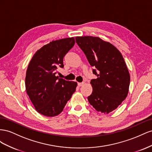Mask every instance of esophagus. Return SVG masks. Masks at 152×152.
<instances>
[{"instance_id":"obj_1","label":"esophagus","mask_w":152,"mask_h":152,"mask_svg":"<svg viewBox=\"0 0 152 152\" xmlns=\"http://www.w3.org/2000/svg\"><path fill=\"white\" fill-rule=\"evenodd\" d=\"M85 82H82V83H77V85H78L79 86H83L85 85Z\"/></svg>"}]
</instances>
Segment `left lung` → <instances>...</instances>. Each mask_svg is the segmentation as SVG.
I'll use <instances>...</instances> for the list:
<instances>
[{
    "label": "left lung",
    "mask_w": 152,
    "mask_h": 152,
    "mask_svg": "<svg viewBox=\"0 0 152 152\" xmlns=\"http://www.w3.org/2000/svg\"><path fill=\"white\" fill-rule=\"evenodd\" d=\"M75 38L97 76L90 81L93 91L88 102L97 111L108 114L122 104L129 92L130 75L123 56L115 46L99 37Z\"/></svg>",
    "instance_id": "8db88e82"
}]
</instances>
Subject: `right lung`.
Segmentation results:
<instances>
[{
  "instance_id": "1",
  "label": "right lung",
  "mask_w": 152,
  "mask_h": 152,
  "mask_svg": "<svg viewBox=\"0 0 152 152\" xmlns=\"http://www.w3.org/2000/svg\"><path fill=\"white\" fill-rule=\"evenodd\" d=\"M75 44L74 37L53 41L34 55L28 66L25 88L36 111L46 116L59 115L76 91L77 83L56 76L64 56Z\"/></svg>"
}]
</instances>
